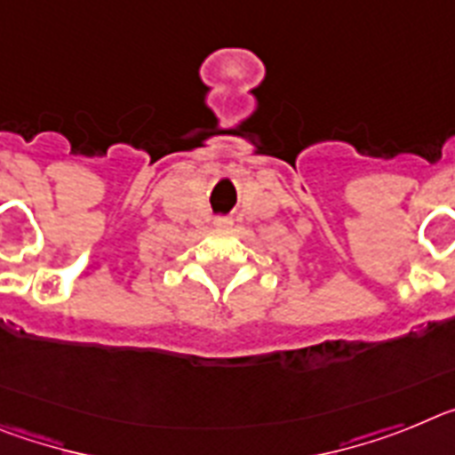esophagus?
Returning <instances> with one entry per match:
<instances>
[{
	"label": "esophagus",
	"instance_id": "obj_1",
	"mask_svg": "<svg viewBox=\"0 0 455 455\" xmlns=\"http://www.w3.org/2000/svg\"><path fill=\"white\" fill-rule=\"evenodd\" d=\"M215 224L217 227H231V220H228V217H217Z\"/></svg>",
	"mask_w": 455,
	"mask_h": 455
}]
</instances>
